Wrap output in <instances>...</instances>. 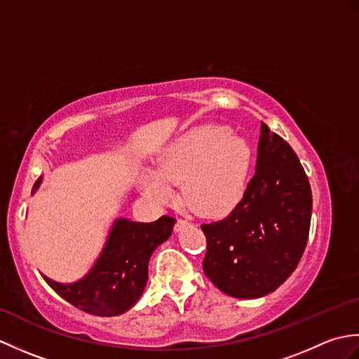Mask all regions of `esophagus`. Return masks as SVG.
I'll list each match as a JSON object with an SVG mask.
<instances>
[{
    "mask_svg": "<svg viewBox=\"0 0 359 359\" xmlns=\"http://www.w3.org/2000/svg\"><path fill=\"white\" fill-rule=\"evenodd\" d=\"M185 225H188V220H187V219H182V217H179L177 220H175V225H174V228H175V231H179V230H182V228H184Z\"/></svg>",
    "mask_w": 359,
    "mask_h": 359,
    "instance_id": "obj_1",
    "label": "esophagus"
}]
</instances>
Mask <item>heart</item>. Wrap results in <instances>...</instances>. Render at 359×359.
<instances>
[{
    "mask_svg": "<svg viewBox=\"0 0 359 359\" xmlns=\"http://www.w3.org/2000/svg\"><path fill=\"white\" fill-rule=\"evenodd\" d=\"M251 151L243 137L222 125L189 129L158 157L157 171L142 175V188L151 199L166 202L172 185L180 184L193 210L211 215L239 199L245 185Z\"/></svg>",
    "mask_w": 359,
    "mask_h": 359,
    "instance_id": "obj_1",
    "label": "heart"
}]
</instances>
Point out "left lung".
Segmentation results:
<instances>
[{"label": "left lung", "instance_id": "8db88e82", "mask_svg": "<svg viewBox=\"0 0 359 359\" xmlns=\"http://www.w3.org/2000/svg\"><path fill=\"white\" fill-rule=\"evenodd\" d=\"M311 219V188L292 147L262 123L257 163L243 197L222 220L201 225L203 271L220 292L261 297L299 264Z\"/></svg>", "mask_w": 359, "mask_h": 359}]
</instances>
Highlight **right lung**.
<instances>
[{"instance_id":"add662e5","label":"right lung","mask_w":359,"mask_h":359,"mask_svg":"<svg viewBox=\"0 0 359 359\" xmlns=\"http://www.w3.org/2000/svg\"><path fill=\"white\" fill-rule=\"evenodd\" d=\"M41 177L35 182L34 191ZM175 219L162 216L154 222L117 219L102 256L86 278L75 284H58L44 278L49 287L89 315L117 316L131 309L148 280V262L160 243L171 236Z\"/></svg>"}]
</instances>
